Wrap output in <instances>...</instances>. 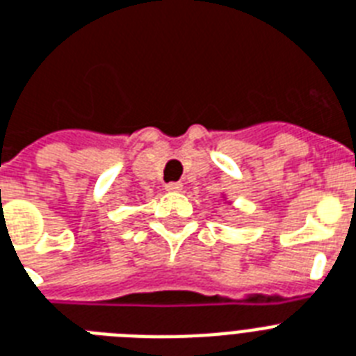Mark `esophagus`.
<instances>
[{
  "label": "esophagus",
  "instance_id": "esophagus-1",
  "mask_svg": "<svg viewBox=\"0 0 356 356\" xmlns=\"http://www.w3.org/2000/svg\"><path fill=\"white\" fill-rule=\"evenodd\" d=\"M164 188H166L168 192H181V190H183V184H181V183H168Z\"/></svg>",
  "mask_w": 356,
  "mask_h": 356
}]
</instances>
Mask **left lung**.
Wrapping results in <instances>:
<instances>
[{"label": "left lung", "mask_w": 356, "mask_h": 356, "mask_svg": "<svg viewBox=\"0 0 356 356\" xmlns=\"http://www.w3.org/2000/svg\"><path fill=\"white\" fill-rule=\"evenodd\" d=\"M222 200H223V203H231V201H227V197H225V194L222 195Z\"/></svg>", "instance_id": "1"}]
</instances>
